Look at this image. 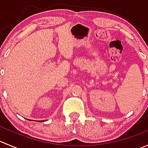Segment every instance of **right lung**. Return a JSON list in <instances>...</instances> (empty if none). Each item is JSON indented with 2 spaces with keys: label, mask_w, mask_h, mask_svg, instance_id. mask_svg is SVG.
Returning a JSON list of instances; mask_svg holds the SVG:
<instances>
[{
  "label": "right lung",
  "mask_w": 148,
  "mask_h": 148,
  "mask_svg": "<svg viewBox=\"0 0 148 148\" xmlns=\"http://www.w3.org/2000/svg\"><path fill=\"white\" fill-rule=\"evenodd\" d=\"M39 122H41V121H39Z\"/></svg>",
  "instance_id": "right-lung-1"
}]
</instances>
